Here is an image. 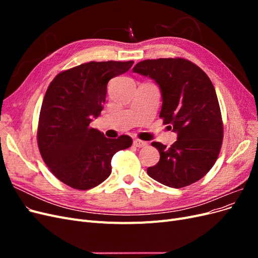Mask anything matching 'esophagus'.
I'll list each match as a JSON object with an SVG mask.
<instances>
[{"mask_svg":"<svg viewBox=\"0 0 258 258\" xmlns=\"http://www.w3.org/2000/svg\"><path fill=\"white\" fill-rule=\"evenodd\" d=\"M134 145L137 147H145V146H147V142L142 141V140H140V139H135Z\"/></svg>","mask_w":258,"mask_h":258,"instance_id":"34e87169","label":"esophagus"}]
</instances>
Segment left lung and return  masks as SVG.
Segmentation results:
<instances>
[{
	"mask_svg": "<svg viewBox=\"0 0 258 258\" xmlns=\"http://www.w3.org/2000/svg\"><path fill=\"white\" fill-rule=\"evenodd\" d=\"M135 73L148 76L159 86V117L177 140L167 148L159 142L157 165L147 174L163 185L181 188L204 177L214 166L223 142V120L214 86L189 60L160 58L139 62Z\"/></svg>",
	"mask_w": 258,
	"mask_h": 258,
	"instance_id": "left-lung-1",
	"label": "left lung"
}]
</instances>
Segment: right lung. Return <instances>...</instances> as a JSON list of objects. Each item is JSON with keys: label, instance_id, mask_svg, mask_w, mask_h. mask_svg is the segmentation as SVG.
Returning a JSON list of instances; mask_svg holds the SVG:
<instances>
[{"label": "right lung", "instance_id": "right-lung-1", "mask_svg": "<svg viewBox=\"0 0 258 258\" xmlns=\"http://www.w3.org/2000/svg\"><path fill=\"white\" fill-rule=\"evenodd\" d=\"M134 61H91L60 72L45 93L37 144L51 173L75 189L98 186L110 176L115 153L132 144L129 136L105 138L90 127L103 110L107 83Z\"/></svg>", "mask_w": 258, "mask_h": 258}]
</instances>
